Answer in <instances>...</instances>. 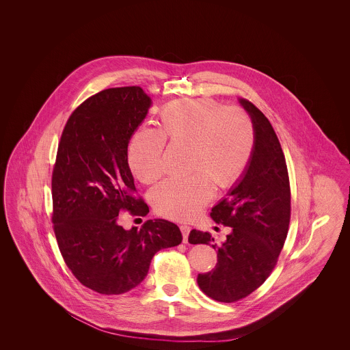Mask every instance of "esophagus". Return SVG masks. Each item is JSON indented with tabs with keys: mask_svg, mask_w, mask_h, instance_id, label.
Segmentation results:
<instances>
[{
	"mask_svg": "<svg viewBox=\"0 0 350 350\" xmlns=\"http://www.w3.org/2000/svg\"><path fill=\"white\" fill-rule=\"evenodd\" d=\"M180 230L183 232V243H187V237H189V233H190V227L189 226H181Z\"/></svg>",
	"mask_w": 350,
	"mask_h": 350,
	"instance_id": "obj_1",
	"label": "esophagus"
}]
</instances>
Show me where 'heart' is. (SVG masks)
<instances>
[{"label":"heart","mask_w":350,"mask_h":350,"mask_svg":"<svg viewBox=\"0 0 350 350\" xmlns=\"http://www.w3.org/2000/svg\"><path fill=\"white\" fill-rule=\"evenodd\" d=\"M160 130L137 129L129 146V165L140 183H154L164 174L165 143L189 148L187 178H170L152 193L154 210L163 217H197L214 196V183L227 189L250 165L256 131L240 107L214 100H177L160 113Z\"/></svg>","instance_id":"1"}]
</instances>
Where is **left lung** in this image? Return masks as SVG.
I'll return each instance as SVG.
<instances>
[{
  "mask_svg": "<svg viewBox=\"0 0 350 350\" xmlns=\"http://www.w3.org/2000/svg\"><path fill=\"white\" fill-rule=\"evenodd\" d=\"M254 126L256 144L241 178L211 210L217 224L231 227L227 240L213 244L215 269L198 274L200 290L211 299L232 303L252 294L277 265L288 231L291 193L287 165L273 126L252 102L241 98ZM208 232L193 230L191 244H210Z\"/></svg>",
  "mask_w": 350,
  "mask_h": 350,
  "instance_id": "8db88e82",
  "label": "left lung"
}]
</instances>
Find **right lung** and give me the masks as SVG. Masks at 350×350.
I'll return each instance as SVG.
<instances>
[{"mask_svg": "<svg viewBox=\"0 0 350 350\" xmlns=\"http://www.w3.org/2000/svg\"><path fill=\"white\" fill-rule=\"evenodd\" d=\"M140 86L110 88L70 114L52 172V223L60 253L73 275L105 295L130 291L148 274L156 252L181 244L180 228L164 219L126 231L119 214L146 217L136 196L127 148L148 113Z\"/></svg>", "mask_w": 350, "mask_h": 350, "instance_id": "add662e5", "label": "right lung"}]
</instances>
